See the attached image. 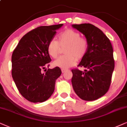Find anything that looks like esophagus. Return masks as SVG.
I'll return each mask as SVG.
<instances>
[{"label":"esophagus","mask_w":127,"mask_h":127,"mask_svg":"<svg viewBox=\"0 0 127 127\" xmlns=\"http://www.w3.org/2000/svg\"><path fill=\"white\" fill-rule=\"evenodd\" d=\"M67 71L66 69H64V68H62V73H64L65 71Z\"/></svg>","instance_id":"1"}]
</instances>
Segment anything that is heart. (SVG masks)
I'll return each mask as SVG.
<instances>
[{"mask_svg":"<svg viewBox=\"0 0 127 127\" xmlns=\"http://www.w3.org/2000/svg\"><path fill=\"white\" fill-rule=\"evenodd\" d=\"M60 47H65L64 56H60L53 63V66L61 68H68L75 65L77 60H81L88 50V42L86 38L80 37L78 32L72 29H66L57 36V41H50L47 46V53L52 58L57 57Z\"/></svg>","mask_w":127,"mask_h":127,"instance_id":"1","label":"heart"}]
</instances>
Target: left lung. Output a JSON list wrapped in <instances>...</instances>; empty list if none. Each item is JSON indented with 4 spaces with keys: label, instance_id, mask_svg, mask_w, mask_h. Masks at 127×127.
<instances>
[{
    "label": "left lung",
    "instance_id": "1",
    "mask_svg": "<svg viewBox=\"0 0 127 127\" xmlns=\"http://www.w3.org/2000/svg\"><path fill=\"white\" fill-rule=\"evenodd\" d=\"M71 26L84 34L88 42L87 52L78 65L85 70H71L72 86L80 98L95 100L110 88L114 69L113 47L108 38L95 26L83 23Z\"/></svg>",
    "mask_w": 127,
    "mask_h": 127
}]
</instances>
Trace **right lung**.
Listing matches in <instances>:
<instances>
[{"label": "right lung", "mask_w": 127, "mask_h": 127, "mask_svg": "<svg viewBox=\"0 0 127 127\" xmlns=\"http://www.w3.org/2000/svg\"><path fill=\"white\" fill-rule=\"evenodd\" d=\"M63 25L40 26L32 30L21 38L13 52V79L21 95L30 102H44L54 92L56 80L62 74L60 68L45 69L46 73L42 70L52 61L47 53L48 44Z\"/></svg>", "instance_id": "obj_1"}]
</instances>
